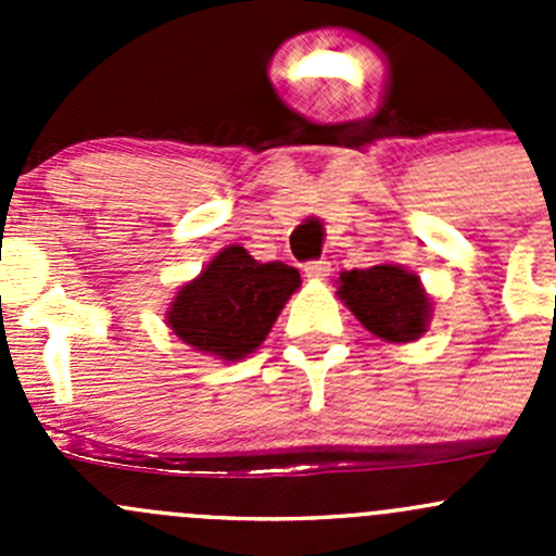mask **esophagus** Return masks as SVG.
<instances>
[{
  "instance_id": "esophagus-1",
  "label": "esophagus",
  "mask_w": 556,
  "mask_h": 556,
  "mask_svg": "<svg viewBox=\"0 0 556 556\" xmlns=\"http://www.w3.org/2000/svg\"><path fill=\"white\" fill-rule=\"evenodd\" d=\"M304 274L309 279H314V282H323V279H328L330 277V263L325 261H312V263H306L304 266Z\"/></svg>"
}]
</instances>
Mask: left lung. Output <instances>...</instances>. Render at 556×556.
I'll list each match as a JSON object with an SVG mask.
<instances>
[{"instance_id":"8db88e82","label":"left lung","mask_w":556,"mask_h":556,"mask_svg":"<svg viewBox=\"0 0 556 556\" xmlns=\"http://www.w3.org/2000/svg\"><path fill=\"white\" fill-rule=\"evenodd\" d=\"M339 299L363 328L392 344L417 341L428 330L433 312L417 274L395 263L341 271Z\"/></svg>"}]
</instances>
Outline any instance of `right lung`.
I'll return each instance as SVG.
<instances>
[{
  "instance_id": "right-lung-1",
  "label": "right lung",
  "mask_w": 556,
  "mask_h": 556,
  "mask_svg": "<svg viewBox=\"0 0 556 556\" xmlns=\"http://www.w3.org/2000/svg\"><path fill=\"white\" fill-rule=\"evenodd\" d=\"M301 288L299 268L257 263L244 247L217 252L193 282L174 295L166 325L204 355L242 361L266 341L279 312Z\"/></svg>"
}]
</instances>
